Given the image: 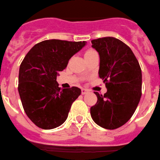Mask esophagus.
Wrapping results in <instances>:
<instances>
[{"label": "esophagus", "instance_id": "1", "mask_svg": "<svg viewBox=\"0 0 160 160\" xmlns=\"http://www.w3.org/2000/svg\"><path fill=\"white\" fill-rule=\"evenodd\" d=\"M89 92V90H88V89H82V95H85V94H87V93H88Z\"/></svg>", "mask_w": 160, "mask_h": 160}]
</instances>
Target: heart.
I'll return each instance as SVG.
<instances>
[{"mask_svg":"<svg viewBox=\"0 0 160 160\" xmlns=\"http://www.w3.org/2000/svg\"><path fill=\"white\" fill-rule=\"evenodd\" d=\"M97 53L96 51H94V50H88V51H86V53H85L84 54V57H86V56L88 55H90V54H92V53Z\"/></svg>","mask_w":160,"mask_h":160,"instance_id":"obj_1","label":"heart"}]
</instances>
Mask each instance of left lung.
<instances>
[{
  "label": "left lung",
  "instance_id": "1",
  "mask_svg": "<svg viewBox=\"0 0 160 160\" xmlns=\"http://www.w3.org/2000/svg\"><path fill=\"white\" fill-rule=\"evenodd\" d=\"M92 47L100 57L99 77L107 92H94L98 101L90 108L92 120L101 127L115 129L135 112L142 95V71L134 53L120 39L107 37L93 39Z\"/></svg>",
  "mask_w": 160,
  "mask_h": 160
}]
</instances>
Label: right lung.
Segmentation results:
<instances>
[{
  "label": "right lung",
  "instance_id": "right-lung-1",
  "mask_svg": "<svg viewBox=\"0 0 160 160\" xmlns=\"http://www.w3.org/2000/svg\"><path fill=\"white\" fill-rule=\"evenodd\" d=\"M86 43L48 39L35 45L22 60L18 92L25 112L39 128L52 129L67 119L82 91L76 87L59 88L57 76Z\"/></svg>",
  "mask_w": 160,
  "mask_h": 160
}]
</instances>
